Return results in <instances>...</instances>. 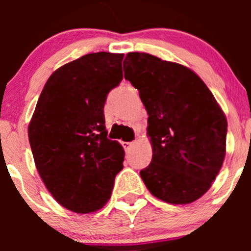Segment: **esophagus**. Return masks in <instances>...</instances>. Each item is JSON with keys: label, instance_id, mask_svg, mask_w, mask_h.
I'll return each mask as SVG.
<instances>
[{"label": "esophagus", "instance_id": "esophagus-1", "mask_svg": "<svg viewBox=\"0 0 251 251\" xmlns=\"http://www.w3.org/2000/svg\"><path fill=\"white\" fill-rule=\"evenodd\" d=\"M121 144H123L124 149H125V151H130V148H131V147H132L135 143H133V142H123V143H121Z\"/></svg>", "mask_w": 251, "mask_h": 251}]
</instances>
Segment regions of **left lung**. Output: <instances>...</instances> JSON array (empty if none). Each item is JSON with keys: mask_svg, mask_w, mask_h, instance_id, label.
Wrapping results in <instances>:
<instances>
[{"mask_svg": "<svg viewBox=\"0 0 251 251\" xmlns=\"http://www.w3.org/2000/svg\"><path fill=\"white\" fill-rule=\"evenodd\" d=\"M124 72L149 115L153 156L140 173L144 184L166 203H193L209 191L224 163V111L203 80L181 64L130 52Z\"/></svg>", "mask_w": 251, "mask_h": 251, "instance_id": "1", "label": "left lung"}]
</instances>
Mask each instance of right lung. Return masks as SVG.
I'll return each instance as SVG.
<instances>
[{
	"instance_id": "obj_1",
	"label": "right lung",
	"mask_w": 251,
	"mask_h": 251,
	"mask_svg": "<svg viewBox=\"0 0 251 251\" xmlns=\"http://www.w3.org/2000/svg\"><path fill=\"white\" fill-rule=\"evenodd\" d=\"M120 53L82 55L47 80L29 124L35 165L53 198L77 214L110 199L124 168L121 144L107 137L104 103L123 80Z\"/></svg>"
}]
</instances>
